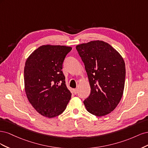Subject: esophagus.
Masks as SVG:
<instances>
[{"instance_id": "34e87169", "label": "esophagus", "mask_w": 148, "mask_h": 148, "mask_svg": "<svg viewBox=\"0 0 148 148\" xmlns=\"http://www.w3.org/2000/svg\"><path fill=\"white\" fill-rule=\"evenodd\" d=\"M73 91V93L75 94V95H77V92H78V89H74Z\"/></svg>"}]
</instances>
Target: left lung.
Returning a JSON list of instances; mask_svg holds the SVG:
<instances>
[{
  "mask_svg": "<svg viewBox=\"0 0 148 148\" xmlns=\"http://www.w3.org/2000/svg\"><path fill=\"white\" fill-rule=\"evenodd\" d=\"M88 75L91 93L83 101L86 110L98 117L109 114L122 97L125 79V62L108 43L91 41L76 46Z\"/></svg>",
  "mask_w": 148,
  "mask_h": 148,
  "instance_id": "left-lung-1",
  "label": "left lung"
}]
</instances>
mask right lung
Listing matches in <instances>:
<instances>
[{
	"label": "right lung",
	"mask_w": 148,
	"mask_h": 148,
	"mask_svg": "<svg viewBox=\"0 0 148 148\" xmlns=\"http://www.w3.org/2000/svg\"><path fill=\"white\" fill-rule=\"evenodd\" d=\"M71 47L42 46L26 61L25 88L31 104L44 117L53 118L61 114L71 99L62 71L66 56Z\"/></svg>",
	"instance_id": "obj_1"
}]
</instances>
